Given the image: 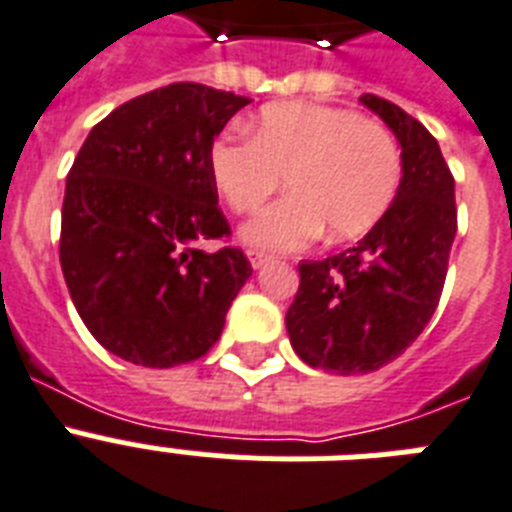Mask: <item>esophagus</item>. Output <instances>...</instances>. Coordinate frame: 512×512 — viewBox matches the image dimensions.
I'll return each instance as SVG.
<instances>
[{
	"instance_id": "obj_1",
	"label": "esophagus",
	"mask_w": 512,
	"mask_h": 512,
	"mask_svg": "<svg viewBox=\"0 0 512 512\" xmlns=\"http://www.w3.org/2000/svg\"><path fill=\"white\" fill-rule=\"evenodd\" d=\"M249 263H252V268H263L265 263H270L273 257L268 255V252H260V249H249Z\"/></svg>"
}]
</instances>
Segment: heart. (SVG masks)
<instances>
[{
    "label": "heart",
    "mask_w": 512,
    "mask_h": 512,
    "mask_svg": "<svg viewBox=\"0 0 512 512\" xmlns=\"http://www.w3.org/2000/svg\"><path fill=\"white\" fill-rule=\"evenodd\" d=\"M210 176L234 213H249L286 176L289 194L247 220L242 239L260 249H299L368 234L402 184V149L378 120L344 107L278 102L257 112L252 139L220 136Z\"/></svg>",
    "instance_id": "obj_1"
}]
</instances>
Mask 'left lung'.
<instances>
[{
  "label": "left lung",
  "mask_w": 512,
  "mask_h": 512,
  "mask_svg": "<svg viewBox=\"0 0 512 512\" xmlns=\"http://www.w3.org/2000/svg\"><path fill=\"white\" fill-rule=\"evenodd\" d=\"M360 102L400 141V191L357 247L299 263L286 313L294 352L339 376L378 371L421 336L442 297L458 231L455 178L434 136L389 99L363 94Z\"/></svg>",
  "instance_id": "left-lung-1"
}]
</instances>
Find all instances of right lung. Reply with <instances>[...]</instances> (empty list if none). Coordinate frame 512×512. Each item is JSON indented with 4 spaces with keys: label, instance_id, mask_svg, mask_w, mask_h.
<instances>
[{
    "label": "right lung",
    "instance_id": "right-lung-1",
    "mask_svg": "<svg viewBox=\"0 0 512 512\" xmlns=\"http://www.w3.org/2000/svg\"><path fill=\"white\" fill-rule=\"evenodd\" d=\"M247 97L170 83L91 128L68 173L60 265L81 321L107 352L173 368L218 342L252 276L210 176V147Z\"/></svg>",
    "mask_w": 512,
    "mask_h": 512
}]
</instances>
